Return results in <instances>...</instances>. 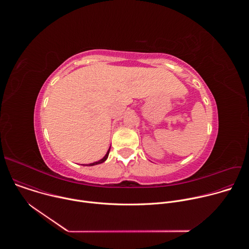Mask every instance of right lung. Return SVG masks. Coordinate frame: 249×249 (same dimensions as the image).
Listing matches in <instances>:
<instances>
[{
    "instance_id": "right-lung-1",
    "label": "right lung",
    "mask_w": 249,
    "mask_h": 249,
    "mask_svg": "<svg viewBox=\"0 0 249 249\" xmlns=\"http://www.w3.org/2000/svg\"><path fill=\"white\" fill-rule=\"evenodd\" d=\"M109 151H110V148L108 149V151H107V153H106V155L101 159V160H97V161H94V162H92V163H89V166H92V165H95V164H99V163H102V162H104L106 160H107V158H108V155H109Z\"/></svg>"
}]
</instances>
